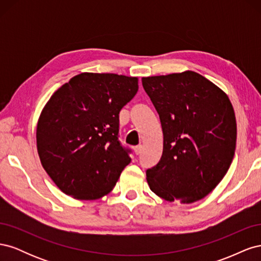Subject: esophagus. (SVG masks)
<instances>
[{
    "label": "esophagus",
    "mask_w": 261,
    "mask_h": 261,
    "mask_svg": "<svg viewBox=\"0 0 261 261\" xmlns=\"http://www.w3.org/2000/svg\"><path fill=\"white\" fill-rule=\"evenodd\" d=\"M141 145H138V146H136V147H134V151H135V153L138 155L140 152H141Z\"/></svg>",
    "instance_id": "34e87169"
}]
</instances>
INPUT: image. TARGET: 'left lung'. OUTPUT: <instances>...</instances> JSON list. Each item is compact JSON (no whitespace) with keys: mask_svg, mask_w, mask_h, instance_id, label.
Instances as JSON below:
<instances>
[{"mask_svg":"<svg viewBox=\"0 0 261 261\" xmlns=\"http://www.w3.org/2000/svg\"><path fill=\"white\" fill-rule=\"evenodd\" d=\"M163 132L160 161L146 172L151 191L168 201L206 197L230 168L236 120L230 99L198 73L144 77Z\"/></svg>","mask_w":261,"mask_h":261,"instance_id":"obj_1","label":"left lung"}]
</instances>
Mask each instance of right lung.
<instances>
[{"label": "right lung", "mask_w": 261, "mask_h": 261, "mask_svg": "<svg viewBox=\"0 0 261 261\" xmlns=\"http://www.w3.org/2000/svg\"><path fill=\"white\" fill-rule=\"evenodd\" d=\"M137 90L136 77L83 73L53 93L39 117L37 149L63 193L92 200L112 191L132 152L118 140V114Z\"/></svg>", "instance_id": "1"}]
</instances>
